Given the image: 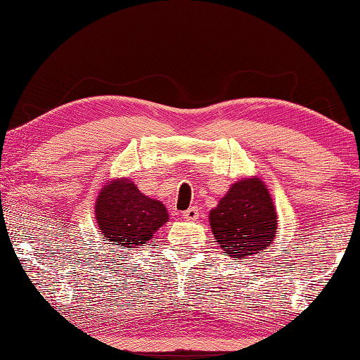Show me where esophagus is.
<instances>
[{
    "mask_svg": "<svg viewBox=\"0 0 360 360\" xmlns=\"http://www.w3.org/2000/svg\"><path fill=\"white\" fill-rule=\"evenodd\" d=\"M182 216H184V219H187V221H197V219L200 217L198 206H192V208L186 210L184 212H182Z\"/></svg>",
    "mask_w": 360,
    "mask_h": 360,
    "instance_id": "1",
    "label": "esophagus"
}]
</instances>
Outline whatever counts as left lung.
<instances>
[{
  "mask_svg": "<svg viewBox=\"0 0 360 360\" xmlns=\"http://www.w3.org/2000/svg\"><path fill=\"white\" fill-rule=\"evenodd\" d=\"M276 219L271 195L257 176L236 181L210 211L212 235L235 262L271 246L278 230Z\"/></svg>",
  "mask_w": 360,
  "mask_h": 360,
  "instance_id": "8db88e82",
  "label": "left lung"
}]
</instances>
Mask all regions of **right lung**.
<instances>
[{
  "instance_id": "add662e5",
  "label": "right lung",
  "mask_w": 360,
  "mask_h": 360,
  "mask_svg": "<svg viewBox=\"0 0 360 360\" xmlns=\"http://www.w3.org/2000/svg\"><path fill=\"white\" fill-rule=\"evenodd\" d=\"M95 214L103 238L120 248L146 245L168 222L165 205L139 192L127 178L112 179L101 188Z\"/></svg>"
}]
</instances>
